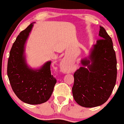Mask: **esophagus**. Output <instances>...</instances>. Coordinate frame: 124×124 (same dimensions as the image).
<instances>
[{
    "instance_id": "34e87169",
    "label": "esophagus",
    "mask_w": 124,
    "mask_h": 124,
    "mask_svg": "<svg viewBox=\"0 0 124 124\" xmlns=\"http://www.w3.org/2000/svg\"><path fill=\"white\" fill-rule=\"evenodd\" d=\"M61 69L62 70V72L64 73H69L70 72V69L69 66H67V65L65 63V62H62L60 64Z\"/></svg>"
}]
</instances>
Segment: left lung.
I'll list each match as a JSON object with an SVG mask.
<instances>
[{"mask_svg": "<svg viewBox=\"0 0 124 124\" xmlns=\"http://www.w3.org/2000/svg\"><path fill=\"white\" fill-rule=\"evenodd\" d=\"M99 37L82 66L74 73L72 94L80 106L92 108L103 104L111 94L116 80V59L111 38L100 26Z\"/></svg>", "mask_w": 124, "mask_h": 124, "instance_id": "8db88e82", "label": "left lung"}]
</instances>
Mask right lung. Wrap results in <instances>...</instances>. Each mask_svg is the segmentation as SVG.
I'll use <instances>...</instances> for the list:
<instances>
[{
  "mask_svg": "<svg viewBox=\"0 0 124 124\" xmlns=\"http://www.w3.org/2000/svg\"><path fill=\"white\" fill-rule=\"evenodd\" d=\"M34 23L21 31L13 44L8 63V76L18 99L25 103L35 105L49 99L56 80L51 75V61L38 69H32L27 63L25 44Z\"/></svg>",
  "mask_w": 124,
  "mask_h": 124,
  "instance_id": "1",
  "label": "right lung"
}]
</instances>
